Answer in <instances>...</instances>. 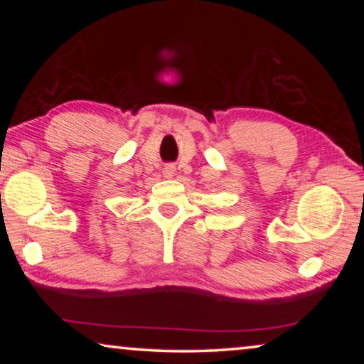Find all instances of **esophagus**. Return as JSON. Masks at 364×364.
Returning a JSON list of instances; mask_svg holds the SVG:
<instances>
[{
    "label": "esophagus",
    "instance_id": "1",
    "mask_svg": "<svg viewBox=\"0 0 364 364\" xmlns=\"http://www.w3.org/2000/svg\"><path fill=\"white\" fill-rule=\"evenodd\" d=\"M164 175L167 176V178L173 176V175H175V167H173V165H167V167L164 168Z\"/></svg>",
    "mask_w": 364,
    "mask_h": 364
}]
</instances>
